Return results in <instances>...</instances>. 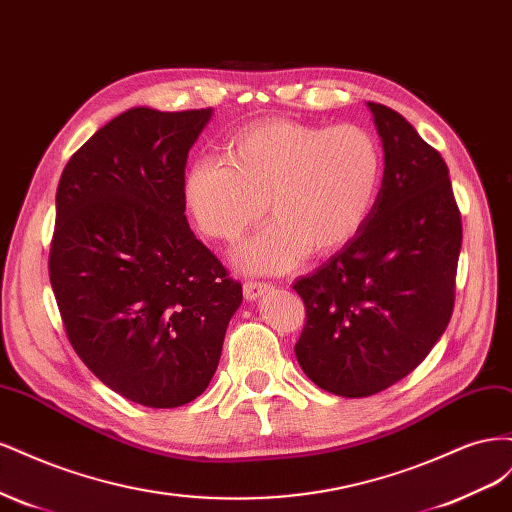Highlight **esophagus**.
I'll return each instance as SVG.
<instances>
[{"label": "esophagus", "mask_w": 512, "mask_h": 512, "mask_svg": "<svg viewBox=\"0 0 512 512\" xmlns=\"http://www.w3.org/2000/svg\"><path fill=\"white\" fill-rule=\"evenodd\" d=\"M271 288H273V286H271V284H267V282H256V280H250V282H245V284H243V294H245V299L254 301V299L262 297V294H265V292H269Z\"/></svg>", "instance_id": "34e87169"}]
</instances>
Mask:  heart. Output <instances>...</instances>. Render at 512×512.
<instances>
[{
  "instance_id": "1",
  "label": "heart",
  "mask_w": 512,
  "mask_h": 512,
  "mask_svg": "<svg viewBox=\"0 0 512 512\" xmlns=\"http://www.w3.org/2000/svg\"><path fill=\"white\" fill-rule=\"evenodd\" d=\"M380 145L369 130L271 119L235 136L228 160L198 158L185 175V200L205 235L237 241L269 211L275 220L237 250L245 269H292L312 250L348 243L376 203Z\"/></svg>"
}]
</instances>
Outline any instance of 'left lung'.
Listing matches in <instances>:
<instances>
[{"mask_svg":"<svg viewBox=\"0 0 512 512\" xmlns=\"http://www.w3.org/2000/svg\"><path fill=\"white\" fill-rule=\"evenodd\" d=\"M384 177L361 230L292 288L305 303L294 354L339 397H369L423 363L455 307L461 213L440 153L393 108L367 102Z\"/></svg>","mask_w":512,"mask_h":512,"instance_id":"8db88e82","label":"left lung"}]
</instances>
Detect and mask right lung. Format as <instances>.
Instances as JSON below:
<instances>
[{
    "instance_id": "right-lung-1",
    "label": "right lung",
    "mask_w": 512,
    "mask_h": 512,
    "mask_svg": "<svg viewBox=\"0 0 512 512\" xmlns=\"http://www.w3.org/2000/svg\"><path fill=\"white\" fill-rule=\"evenodd\" d=\"M211 108H130L68 160L49 275L74 352L108 389L147 408L203 393L243 301L185 220V162Z\"/></svg>"
}]
</instances>
